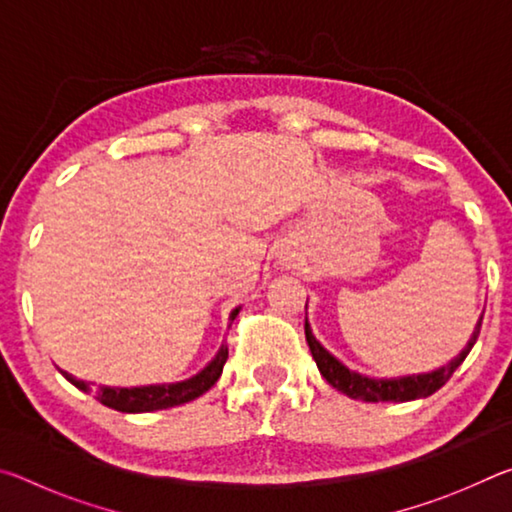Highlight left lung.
<instances>
[{"mask_svg":"<svg viewBox=\"0 0 512 512\" xmlns=\"http://www.w3.org/2000/svg\"><path fill=\"white\" fill-rule=\"evenodd\" d=\"M307 309V305H305ZM483 323V314L476 323L470 341L463 348V352L454 357L445 366H440L431 372H422V375H406V377H393V379H375L359 375V372L350 370L348 366L334 357L332 352H327L323 345L316 341V336L311 334L309 320L305 318V336L311 350V357H314L320 375L327 379V384H332L336 391L343 395L352 397V400H363V402H411V400H422V397H429L443 388L449 377L454 375V370L461 366L467 354L474 348L476 339H479Z\"/></svg>","mask_w":512,"mask_h":512,"instance_id":"left-lung-1","label":"left lung"}]
</instances>
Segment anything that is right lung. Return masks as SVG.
Masks as SVG:
<instances>
[{
    "label": "right lung",
    "instance_id": "obj_1",
    "mask_svg": "<svg viewBox=\"0 0 512 512\" xmlns=\"http://www.w3.org/2000/svg\"><path fill=\"white\" fill-rule=\"evenodd\" d=\"M239 309H232L230 320H235ZM225 359H228V345H221V350L216 352V357L207 363V366L198 372V375L189 377L185 381H176V384H153V386H135V388H110L99 386V391H94V397L108 409H115L121 413H149L160 409H171V406H180L185 402H192L196 397L210 391V388L219 381ZM63 372V377L74 384L79 391L90 393V384L76 379Z\"/></svg>",
    "mask_w": 512,
    "mask_h": 512
}]
</instances>
